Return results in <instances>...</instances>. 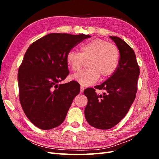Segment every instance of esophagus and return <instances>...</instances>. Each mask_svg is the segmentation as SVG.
Here are the masks:
<instances>
[{
	"label": "esophagus",
	"instance_id": "obj_1",
	"mask_svg": "<svg viewBox=\"0 0 159 159\" xmlns=\"http://www.w3.org/2000/svg\"><path fill=\"white\" fill-rule=\"evenodd\" d=\"M84 89H85L84 87H83V86H81V88H80V93H83Z\"/></svg>",
	"mask_w": 159,
	"mask_h": 159
}]
</instances>
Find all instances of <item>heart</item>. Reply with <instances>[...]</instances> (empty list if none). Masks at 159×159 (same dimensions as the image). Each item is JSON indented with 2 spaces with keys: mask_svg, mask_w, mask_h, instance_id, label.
I'll return each instance as SVG.
<instances>
[{
  "mask_svg": "<svg viewBox=\"0 0 159 159\" xmlns=\"http://www.w3.org/2000/svg\"><path fill=\"white\" fill-rule=\"evenodd\" d=\"M81 53L70 50L66 61L73 71H79L85 60H88V69L72 75L71 79L82 86H89L103 78L111 76L116 71L119 52L116 46L101 38H95L81 46Z\"/></svg>",
  "mask_w": 159,
  "mask_h": 159,
  "instance_id": "1",
  "label": "heart"
}]
</instances>
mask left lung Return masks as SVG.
I'll list each match as a JSON object with an SVG mask.
<instances>
[{
	"label": "left lung",
	"instance_id": "8db88e82",
	"mask_svg": "<svg viewBox=\"0 0 159 159\" xmlns=\"http://www.w3.org/2000/svg\"><path fill=\"white\" fill-rule=\"evenodd\" d=\"M119 50V65L109 79L95 87L105 93L98 95L93 88L85 89L88 98L85 117L92 127L109 129L125 117L136 97L139 68L133 50L121 38L110 36Z\"/></svg>",
	"mask_w": 159,
	"mask_h": 159
}]
</instances>
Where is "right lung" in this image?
<instances>
[{
    "mask_svg": "<svg viewBox=\"0 0 159 159\" xmlns=\"http://www.w3.org/2000/svg\"><path fill=\"white\" fill-rule=\"evenodd\" d=\"M89 35L51 33L26 50L18 69L19 98L32 123L48 130L63 123L72 101L80 91L75 81L58 85L69 74L68 52Z\"/></svg>",
    "mask_w": 159,
    "mask_h": 159,
    "instance_id": "add662e5",
    "label": "right lung"
}]
</instances>
